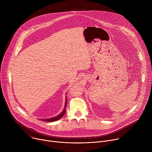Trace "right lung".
<instances>
[{"label":"right lung","instance_id":"right-lung-1","mask_svg":"<svg viewBox=\"0 0 152 152\" xmlns=\"http://www.w3.org/2000/svg\"><path fill=\"white\" fill-rule=\"evenodd\" d=\"M67 99H66V103H65V106H64V111L58 116L53 117V118H47V119H43L42 120L45 121H48V122H52V121H57L58 120H59L61 117H62V116L65 114V113H66V106H67Z\"/></svg>","mask_w":152,"mask_h":152}]
</instances>
